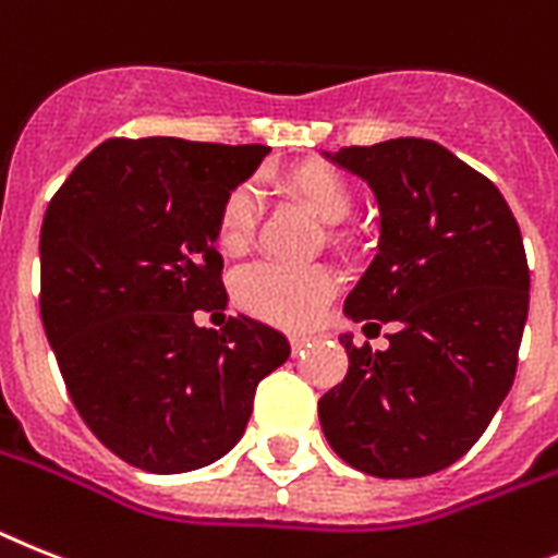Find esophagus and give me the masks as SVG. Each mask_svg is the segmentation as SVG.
I'll use <instances>...</instances> for the list:
<instances>
[{
    "label": "esophagus",
    "mask_w": 558,
    "mask_h": 558,
    "mask_svg": "<svg viewBox=\"0 0 558 558\" xmlns=\"http://www.w3.org/2000/svg\"><path fill=\"white\" fill-rule=\"evenodd\" d=\"M289 343H292V351H301V349H306L308 343H312V337H306V335H292V337H289Z\"/></svg>",
    "instance_id": "obj_1"
}]
</instances>
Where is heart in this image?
I'll list each match as a JSON object with an SVG mask.
<instances>
[{
    "instance_id": "1",
    "label": "heart",
    "mask_w": 558,
    "mask_h": 558,
    "mask_svg": "<svg viewBox=\"0 0 558 558\" xmlns=\"http://www.w3.org/2000/svg\"><path fill=\"white\" fill-rule=\"evenodd\" d=\"M287 186L326 223L343 221L354 207V192L345 175L329 163H303L287 175ZM264 198L255 184H238L227 192L215 221V238L223 252H243L255 238ZM337 289L335 271L323 264H275L257 260L235 275V298L246 312L269 323L303 329L315 323Z\"/></svg>"
}]
</instances>
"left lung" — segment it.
Here are the masks:
<instances>
[{"mask_svg": "<svg viewBox=\"0 0 558 558\" xmlns=\"http://www.w3.org/2000/svg\"><path fill=\"white\" fill-rule=\"evenodd\" d=\"M335 161L380 204V252L345 315L395 331L386 351L340 337L349 372L317 402L323 434L363 474H437L513 386L531 301L522 232L494 181L434 142L343 147Z\"/></svg>", "mask_w": 558, "mask_h": 558, "instance_id": "obj_1", "label": "left lung"}]
</instances>
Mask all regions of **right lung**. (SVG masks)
Returning a JSON list of instances; mask_svg holds the SVG:
<instances>
[{
	"instance_id": "obj_1",
	"label": "right lung",
	"mask_w": 558,
	"mask_h": 558,
	"mask_svg": "<svg viewBox=\"0 0 558 558\" xmlns=\"http://www.w3.org/2000/svg\"><path fill=\"white\" fill-rule=\"evenodd\" d=\"M269 147L107 138L50 198L39 235L41 326L68 395L116 457L195 471L235 446L257 383L287 363L280 331L227 306L215 221Z\"/></svg>"
}]
</instances>
